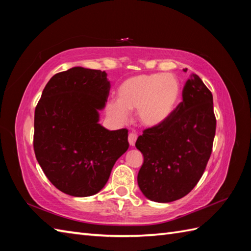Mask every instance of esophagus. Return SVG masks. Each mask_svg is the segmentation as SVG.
Here are the masks:
<instances>
[{
  "mask_svg": "<svg viewBox=\"0 0 251 251\" xmlns=\"http://www.w3.org/2000/svg\"><path fill=\"white\" fill-rule=\"evenodd\" d=\"M137 138H138L137 134H135V132H130L129 136H128V142H129V145H130L131 147L135 146Z\"/></svg>",
  "mask_w": 251,
  "mask_h": 251,
  "instance_id": "1",
  "label": "esophagus"
}]
</instances>
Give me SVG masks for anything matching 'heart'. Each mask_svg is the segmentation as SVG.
<instances>
[{"label":"heart","instance_id":"1","mask_svg":"<svg viewBox=\"0 0 251 251\" xmlns=\"http://www.w3.org/2000/svg\"><path fill=\"white\" fill-rule=\"evenodd\" d=\"M180 93V81L174 74H139L121 83L117 100L106 103V114L123 124L128 121L129 112L136 111L137 120L142 126L157 127L173 114Z\"/></svg>","mask_w":251,"mask_h":251}]
</instances>
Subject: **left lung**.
<instances>
[{"label":"left lung","mask_w":251,"mask_h":251,"mask_svg":"<svg viewBox=\"0 0 251 251\" xmlns=\"http://www.w3.org/2000/svg\"><path fill=\"white\" fill-rule=\"evenodd\" d=\"M215 134L212 94L199 75L191 74L182 102L166 122L143 130L136 141L145 158L137 178L143 195L170 202L189 194L205 172Z\"/></svg>","instance_id":"obj_1"}]
</instances>
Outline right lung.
I'll return each instance as SVG.
<instances>
[{
  "label": "right lung",
  "instance_id": "1",
  "mask_svg": "<svg viewBox=\"0 0 251 251\" xmlns=\"http://www.w3.org/2000/svg\"><path fill=\"white\" fill-rule=\"evenodd\" d=\"M110 87L104 71L74 67L50 79L35 108L36 159L68 195L98 193L129 147L126 128L108 130L98 123Z\"/></svg>",
  "mask_w": 251,
  "mask_h": 251
}]
</instances>
